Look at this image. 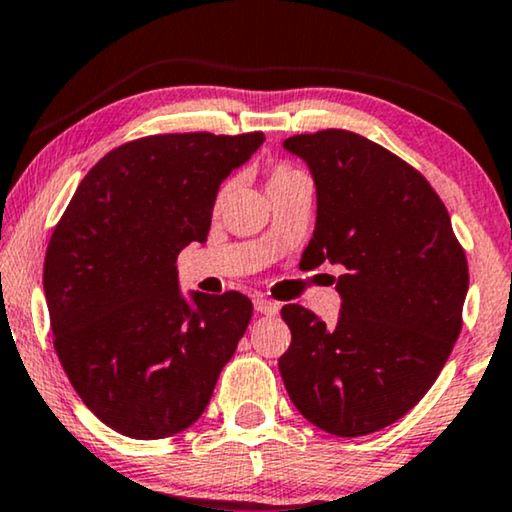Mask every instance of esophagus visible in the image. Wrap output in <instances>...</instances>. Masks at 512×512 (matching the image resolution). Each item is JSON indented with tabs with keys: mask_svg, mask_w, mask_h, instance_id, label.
<instances>
[{
	"mask_svg": "<svg viewBox=\"0 0 512 512\" xmlns=\"http://www.w3.org/2000/svg\"><path fill=\"white\" fill-rule=\"evenodd\" d=\"M255 309L260 311V313H264V316H276L278 304L271 302V299H267V297H257L255 299Z\"/></svg>",
	"mask_w": 512,
	"mask_h": 512,
	"instance_id": "esophagus-1",
	"label": "esophagus"
}]
</instances>
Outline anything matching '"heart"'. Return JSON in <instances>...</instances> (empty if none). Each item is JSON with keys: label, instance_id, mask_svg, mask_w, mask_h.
Segmentation results:
<instances>
[{"label": "heart", "instance_id": "heart-1", "mask_svg": "<svg viewBox=\"0 0 512 512\" xmlns=\"http://www.w3.org/2000/svg\"><path fill=\"white\" fill-rule=\"evenodd\" d=\"M302 180H306V177L297 166H292L290 161H276V163H271L267 170V192L271 196L274 192H278V189H285V187L295 185V182H302ZM227 189H229V185H224L220 192H217V203L224 199Z\"/></svg>", "mask_w": 512, "mask_h": 512}]
</instances>
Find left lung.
I'll return each mask as SVG.
<instances>
[{"label":"left lung","mask_w":512,"mask_h":512,"mask_svg":"<svg viewBox=\"0 0 512 512\" xmlns=\"http://www.w3.org/2000/svg\"><path fill=\"white\" fill-rule=\"evenodd\" d=\"M309 163L318 217L302 262L342 264L337 325L285 304L292 332L278 358L302 417L339 438L403 419L445 367L463 325L468 262L445 203L410 163L363 135H292Z\"/></svg>","instance_id":"8db88e82"}]
</instances>
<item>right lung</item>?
<instances>
[{
    "mask_svg": "<svg viewBox=\"0 0 512 512\" xmlns=\"http://www.w3.org/2000/svg\"><path fill=\"white\" fill-rule=\"evenodd\" d=\"M264 133H163L107 152L79 182L44 260L53 349L102 424L135 440L201 417L252 316L241 292L180 295L177 255L203 243L217 189Z\"/></svg>",
    "mask_w": 512,
    "mask_h": 512,
    "instance_id": "1",
    "label": "right lung"
}]
</instances>
